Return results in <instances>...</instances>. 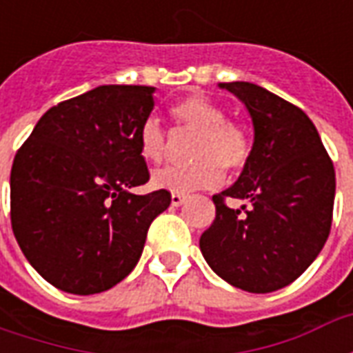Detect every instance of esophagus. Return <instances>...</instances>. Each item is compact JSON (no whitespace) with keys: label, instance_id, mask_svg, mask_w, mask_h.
<instances>
[{"label":"esophagus","instance_id":"34e87169","mask_svg":"<svg viewBox=\"0 0 353 353\" xmlns=\"http://www.w3.org/2000/svg\"><path fill=\"white\" fill-rule=\"evenodd\" d=\"M185 200H187V196L181 192H172V206H181Z\"/></svg>","mask_w":353,"mask_h":353}]
</instances>
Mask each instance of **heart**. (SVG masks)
Returning <instances> with one entry per match:
<instances>
[{
	"instance_id": "b5f03b06",
	"label": "heart",
	"mask_w": 353,
	"mask_h": 353,
	"mask_svg": "<svg viewBox=\"0 0 353 353\" xmlns=\"http://www.w3.org/2000/svg\"><path fill=\"white\" fill-rule=\"evenodd\" d=\"M176 123L185 130L196 132L191 159L194 162L179 168L159 170L153 183L174 192L214 189L223 181V168L240 172L250 162L253 141L240 123L227 119L225 109L202 94H192L170 109ZM139 151L143 159L161 164L168 154V136L154 119H147L139 128Z\"/></svg>"
}]
</instances>
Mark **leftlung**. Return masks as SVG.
Returning <instances> with one entry per match:
<instances>
[{
	"label": "left lung",
	"mask_w": 353,
	"mask_h": 353,
	"mask_svg": "<svg viewBox=\"0 0 353 353\" xmlns=\"http://www.w3.org/2000/svg\"><path fill=\"white\" fill-rule=\"evenodd\" d=\"M244 101L253 121V151L238 181L214 194L215 219L200 236L208 265L230 285L270 293L295 281L327 242L334 204V168L303 109L253 83H221ZM227 198L250 200L232 210Z\"/></svg>",
	"instance_id": "obj_1"
}]
</instances>
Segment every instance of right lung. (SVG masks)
I'll use <instances>...</instances> for the list:
<instances>
[{"instance_id": "add662e5", "label": "right lung", "mask_w": 353, "mask_h": 353, "mask_svg": "<svg viewBox=\"0 0 353 353\" xmlns=\"http://www.w3.org/2000/svg\"><path fill=\"white\" fill-rule=\"evenodd\" d=\"M153 87L103 85L60 101L35 124L11 168V225L30 265L50 285L94 295L124 280L147 230L172 202L149 181L139 128Z\"/></svg>"}]
</instances>
